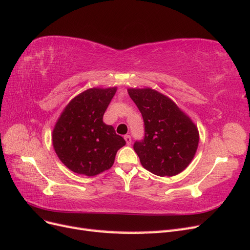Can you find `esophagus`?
I'll use <instances>...</instances> for the list:
<instances>
[{
  "label": "esophagus",
  "mask_w": 250,
  "mask_h": 250,
  "mask_svg": "<svg viewBox=\"0 0 250 250\" xmlns=\"http://www.w3.org/2000/svg\"><path fill=\"white\" fill-rule=\"evenodd\" d=\"M124 140L126 141V144H127V145H130V144H131V137H130V135H125V137H124Z\"/></svg>",
  "instance_id": "34e87169"
}]
</instances>
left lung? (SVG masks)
Wrapping results in <instances>:
<instances>
[{
	"label": "left lung",
	"mask_w": 250,
	"mask_h": 250,
	"mask_svg": "<svg viewBox=\"0 0 250 250\" xmlns=\"http://www.w3.org/2000/svg\"><path fill=\"white\" fill-rule=\"evenodd\" d=\"M140 109L145 137L133 149L144 168L157 176L183 172L195 156L199 132L192 120L170 98L152 88H128Z\"/></svg>",
	"instance_id": "8db88e82"
}]
</instances>
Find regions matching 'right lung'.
Returning a JSON list of instances; mask_svg holds the SVG:
<instances>
[{
	"instance_id": "add662e5",
	"label": "right lung",
	"mask_w": 250,
	"mask_h": 250,
	"mask_svg": "<svg viewBox=\"0 0 250 250\" xmlns=\"http://www.w3.org/2000/svg\"><path fill=\"white\" fill-rule=\"evenodd\" d=\"M117 87H93L70 101L52 133L55 152L71 171L95 176L108 170L126 142L115 128L103 122V115Z\"/></svg>"
}]
</instances>
